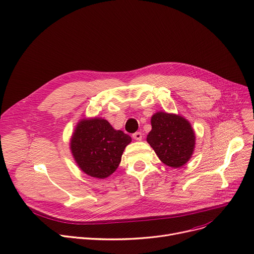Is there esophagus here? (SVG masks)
<instances>
[{
    "mask_svg": "<svg viewBox=\"0 0 254 254\" xmlns=\"http://www.w3.org/2000/svg\"><path fill=\"white\" fill-rule=\"evenodd\" d=\"M132 137L135 140H141L142 139V133L141 132H135L132 135Z\"/></svg>",
    "mask_w": 254,
    "mask_h": 254,
    "instance_id": "34e87169",
    "label": "esophagus"
}]
</instances>
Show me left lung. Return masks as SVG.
I'll use <instances>...</instances> for the list:
<instances>
[{
  "label": "left lung",
  "instance_id": "8db88e82",
  "mask_svg": "<svg viewBox=\"0 0 254 254\" xmlns=\"http://www.w3.org/2000/svg\"><path fill=\"white\" fill-rule=\"evenodd\" d=\"M152 130L148 142L165 165L180 168L187 164L195 151L196 136L186 118L166 112H157L151 119Z\"/></svg>",
  "mask_w": 254,
  "mask_h": 254
}]
</instances>
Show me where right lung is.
<instances>
[{"instance_id": "add662e5", "label": "right lung", "mask_w": 254, "mask_h": 254, "mask_svg": "<svg viewBox=\"0 0 254 254\" xmlns=\"http://www.w3.org/2000/svg\"><path fill=\"white\" fill-rule=\"evenodd\" d=\"M131 140L128 134L114 129L106 119L83 118L71 134L69 148L84 173L103 180L117 170Z\"/></svg>"}]
</instances>
